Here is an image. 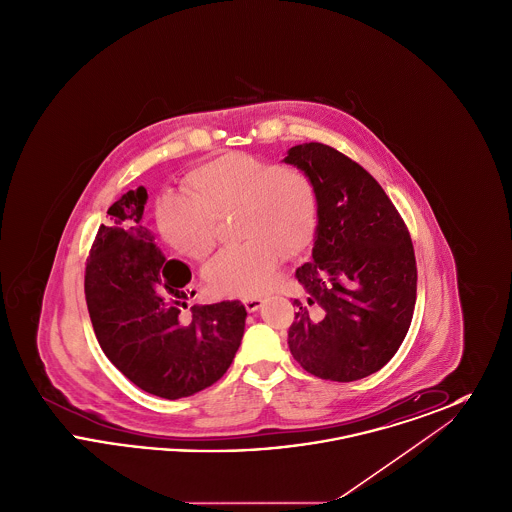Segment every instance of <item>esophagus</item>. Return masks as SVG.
Returning <instances> with one entry per match:
<instances>
[{
  "label": "esophagus",
  "instance_id": "1",
  "mask_svg": "<svg viewBox=\"0 0 512 512\" xmlns=\"http://www.w3.org/2000/svg\"><path fill=\"white\" fill-rule=\"evenodd\" d=\"M245 309H247V313H255V311H259L261 307H263V299H259V297H247L244 299Z\"/></svg>",
  "mask_w": 512,
  "mask_h": 512
}]
</instances>
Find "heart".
<instances>
[{
	"label": "heart",
	"instance_id": "heart-1",
	"mask_svg": "<svg viewBox=\"0 0 512 512\" xmlns=\"http://www.w3.org/2000/svg\"><path fill=\"white\" fill-rule=\"evenodd\" d=\"M192 194L163 195L157 226L184 257L203 261L217 244V220L232 213L244 244L228 247L205 268L215 292L253 297L267 292L282 255L295 257L315 240L318 199L311 178L245 153H224L188 174Z\"/></svg>",
	"mask_w": 512,
	"mask_h": 512
}]
</instances>
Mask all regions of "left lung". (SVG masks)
I'll list each match as a JSON object with an SVG mask.
<instances>
[{"label": "left lung", "instance_id": "1", "mask_svg": "<svg viewBox=\"0 0 512 512\" xmlns=\"http://www.w3.org/2000/svg\"><path fill=\"white\" fill-rule=\"evenodd\" d=\"M284 163L311 178L318 199L313 261L295 270L293 359L322 380L365 378L397 353L413 320L409 230L382 186L338 149L301 144Z\"/></svg>", "mask_w": 512, "mask_h": 512}]
</instances>
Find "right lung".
Returning a JSON list of instances; mask_svg holds the SVG:
<instances>
[{"mask_svg": "<svg viewBox=\"0 0 512 512\" xmlns=\"http://www.w3.org/2000/svg\"><path fill=\"white\" fill-rule=\"evenodd\" d=\"M144 186L117 199L86 263L88 313L107 359L140 390L163 399L213 386L244 338L240 301L194 305L180 320L192 272L167 259L144 226ZM194 295V292H192Z\"/></svg>", "mask_w": 512, "mask_h": 512, "instance_id": "add662e5", "label": "right lung"}]
</instances>
